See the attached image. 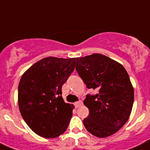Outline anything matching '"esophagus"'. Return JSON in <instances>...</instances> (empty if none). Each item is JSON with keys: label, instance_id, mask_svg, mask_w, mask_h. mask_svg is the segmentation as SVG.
<instances>
[{"label": "esophagus", "instance_id": "esophagus-1", "mask_svg": "<svg viewBox=\"0 0 150 150\" xmlns=\"http://www.w3.org/2000/svg\"><path fill=\"white\" fill-rule=\"evenodd\" d=\"M83 101H82V100H79V101L76 102V103L74 104V105H75V107H76V108H78V107H79L80 106L83 105Z\"/></svg>", "mask_w": 150, "mask_h": 150}]
</instances>
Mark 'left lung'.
<instances>
[{"label": "left lung", "mask_w": 150, "mask_h": 150, "mask_svg": "<svg viewBox=\"0 0 150 150\" xmlns=\"http://www.w3.org/2000/svg\"><path fill=\"white\" fill-rule=\"evenodd\" d=\"M76 70L87 88L98 91L83 101L89 110L83 120L86 130L100 138L117 132L129 119L134 103V88L126 70L99 53L77 58Z\"/></svg>", "instance_id": "8db88e82"}]
</instances>
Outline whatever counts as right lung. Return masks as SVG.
Wrapping results in <instances>:
<instances>
[{"label": "right lung", "instance_id": "add662e5", "mask_svg": "<svg viewBox=\"0 0 150 150\" xmlns=\"http://www.w3.org/2000/svg\"><path fill=\"white\" fill-rule=\"evenodd\" d=\"M76 60L46 57L22 74L18 108L26 124L40 137H59L68 127L74 106L64 101L62 87L74 71Z\"/></svg>", "mask_w": 150, "mask_h": 150}]
</instances>
